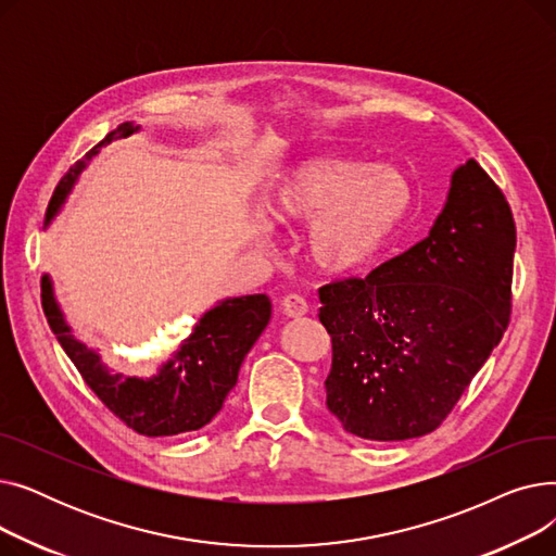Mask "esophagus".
<instances>
[{"instance_id":"34e87169","label":"esophagus","mask_w":556,"mask_h":556,"mask_svg":"<svg viewBox=\"0 0 556 556\" xmlns=\"http://www.w3.org/2000/svg\"><path fill=\"white\" fill-rule=\"evenodd\" d=\"M281 311H283L288 317H302V315L308 313V302H306L302 295H298V293H290V295L283 298Z\"/></svg>"}]
</instances>
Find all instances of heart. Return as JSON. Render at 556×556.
I'll return each mask as SVG.
<instances>
[{
    "label": "heart",
    "mask_w": 556,
    "mask_h": 556,
    "mask_svg": "<svg viewBox=\"0 0 556 556\" xmlns=\"http://www.w3.org/2000/svg\"><path fill=\"white\" fill-rule=\"evenodd\" d=\"M415 204V185L403 168L354 160H308L290 168L268 195L277 223L311 220L306 254L327 273L369 263Z\"/></svg>",
    "instance_id": "obj_1"
}]
</instances>
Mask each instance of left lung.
Listing matches in <instances>:
<instances>
[{
	"instance_id": "1",
	"label": "left lung",
	"mask_w": 556,
	"mask_h": 556,
	"mask_svg": "<svg viewBox=\"0 0 556 556\" xmlns=\"http://www.w3.org/2000/svg\"><path fill=\"white\" fill-rule=\"evenodd\" d=\"M516 225L469 160L428 237L365 279L319 288L331 336L327 407L346 432L403 442L440 426L507 331Z\"/></svg>"
}]
</instances>
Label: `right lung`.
Here are the masks:
<instances>
[{"instance_id": "add662e5", "label": "right lung", "mask_w": 556, "mask_h": 556, "mask_svg": "<svg viewBox=\"0 0 556 556\" xmlns=\"http://www.w3.org/2000/svg\"><path fill=\"white\" fill-rule=\"evenodd\" d=\"M137 130L139 126L132 122L122 124L63 175L49 200L45 227L61 212L78 175L103 146L130 137ZM42 311L83 381L108 410L139 434L168 437L207 426L220 413L229 390L237 386L243 358L270 323L273 304L268 295H243L218 302L198 319L191 336L151 378L112 374L97 352L72 336L55 302L49 275L42 277Z\"/></svg>"}]
</instances>
